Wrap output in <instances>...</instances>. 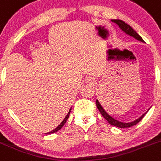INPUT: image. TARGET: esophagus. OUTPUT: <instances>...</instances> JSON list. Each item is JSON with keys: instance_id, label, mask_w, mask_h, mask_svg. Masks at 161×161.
I'll use <instances>...</instances> for the list:
<instances>
[{"instance_id": "esophagus-1", "label": "esophagus", "mask_w": 161, "mask_h": 161, "mask_svg": "<svg viewBox=\"0 0 161 161\" xmlns=\"http://www.w3.org/2000/svg\"><path fill=\"white\" fill-rule=\"evenodd\" d=\"M91 81H92V80H91Z\"/></svg>"}]
</instances>
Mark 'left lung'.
<instances>
[{
	"label": "left lung",
	"instance_id": "left-lung-1",
	"mask_svg": "<svg viewBox=\"0 0 161 161\" xmlns=\"http://www.w3.org/2000/svg\"><path fill=\"white\" fill-rule=\"evenodd\" d=\"M113 21L114 22V23H116V25H119V27H120V29H121L122 30L125 32V33L130 35V36H133V37L136 38V39H137V40H139V41L144 42V40L141 38V36L138 34L137 32H136V31L134 30V29H132V28L129 25H128L127 23H125V21H123V20H113ZM96 104H97V108L99 109L100 113H101V115L103 116V117H104V119H105V120H107V121L108 122L110 125H114V126L118 127V128H129V127H132V126H133V125H136V124L139 123V122L142 120V118L144 117V115H145L146 113H147V112H148L147 111L145 113H144V114H143L141 117L138 118L137 120H134L133 122H130V123H123V122H120V121H118V120H116L114 118H113L111 116H109V115L108 114V113L104 111V108L101 107V105L100 104V103H99V101H97H97H96Z\"/></svg>",
	"mask_w": 161,
	"mask_h": 161
}]
</instances>
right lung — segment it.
Listing matches in <instances>:
<instances>
[{
  "label": "right lung",
  "mask_w": 161,
  "mask_h": 161,
  "mask_svg": "<svg viewBox=\"0 0 161 161\" xmlns=\"http://www.w3.org/2000/svg\"><path fill=\"white\" fill-rule=\"evenodd\" d=\"M70 112H71V109L69 110V113H68V114H67V116H65V118H64V120H63V121L61 122V123L60 124V125H58V126L57 127V128H56L55 129H54V130H53V131H51V132H48V133H46V134H51V133H54V132H57V131H59L60 130V129H61V128H62L63 126H64V124L66 123V121H67V120H68V118H69V115H70Z\"/></svg>",
  "instance_id": "obj_1"
}]
</instances>
